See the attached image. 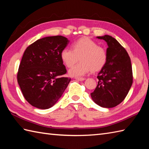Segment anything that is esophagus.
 Wrapping results in <instances>:
<instances>
[{
	"label": "esophagus",
	"instance_id": "esophagus-1",
	"mask_svg": "<svg viewBox=\"0 0 149 149\" xmlns=\"http://www.w3.org/2000/svg\"><path fill=\"white\" fill-rule=\"evenodd\" d=\"M75 79L79 81H83L85 79L83 78V77H75Z\"/></svg>",
	"mask_w": 149,
	"mask_h": 149
}]
</instances>
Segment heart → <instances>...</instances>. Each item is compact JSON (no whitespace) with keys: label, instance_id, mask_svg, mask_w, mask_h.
Masks as SVG:
<instances>
[{"label":"heart","instance_id":"heart-1","mask_svg":"<svg viewBox=\"0 0 149 149\" xmlns=\"http://www.w3.org/2000/svg\"><path fill=\"white\" fill-rule=\"evenodd\" d=\"M72 48L73 50L66 47L61 52V58L67 67H71L80 58L81 63L68 70L70 76H84L91 70L93 72L98 71L105 65L107 60L106 51L91 39L83 38L78 40L73 43Z\"/></svg>","mask_w":149,"mask_h":149}]
</instances>
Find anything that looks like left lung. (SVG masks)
Instances as JSON below:
<instances>
[{
  "label": "left lung",
  "instance_id": "8db88e82",
  "mask_svg": "<svg viewBox=\"0 0 149 149\" xmlns=\"http://www.w3.org/2000/svg\"><path fill=\"white\" fill-rule=\"evenodd\" d=\"M107 43V60L98 74V84L91 97L102 107H115L124 100L132 84L131 59L125 49L109 35L97 36Z\"/></svg>",
  "mask_w": 149,
  "mask_h": 149
}]
</instances>
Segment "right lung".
<instances>
[{"label": "right lung", "instance_id": "right-lung-1", "mask_svg": "<svg viewBox=\"0 0 149 149\" xmlns=\"http://www.w3.org/2000/svg\"><path fill=\"white\" fill-rule=\"evenodd\" d=\"M69 42L62 36L45 37L25 50L17 80L24 98L31 105L49 109L62 96L71 81L62 76L66 70L61 58L62 50Z\"/></svg>", "mask_w": 149, "mask_h": 149}]
</instances>
